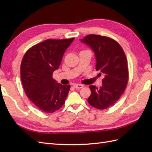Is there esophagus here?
I'll list each match as a JSON object with an SVG mask.
<instances>
[{
    "mask_svg": "<svg viewBox=\"0 0 152 152\" xmlns=\"http://www.w3.org/2000/svg\"><path fill=\"white\" fill-rule=\"evenodd\" d=\"M73 86H74V88H76V89H81L83 87V85L78 84V83H77V84H74Z\"/></svg>",
    "mask_w": 152,
    "mask_h": 152,
    "instance_id": "34e87169",
    "label": "esophagus"
}]
</instances>
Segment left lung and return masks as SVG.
I'll list each match as a JSON object with an SVG mask.
<instances>
[{"mask_svg": "<svg viewBox=\"0 0 152 152\" xmlns=\"http://www.w3.org/2000/svg\"><path fill=\"white\" fill-rule=\"evenodd\" d=\"M82 42L94 51L96 70L103 74L102 86H90L91 94L88 99L90 105L97 109H106L118 101L127 86L129 74L127 58L117 42L101 35L89 34Z\"/></svg>", "mask_w": 152, "mask_h": 152, "instance_id": "left-lung-1", "label": "left lung"}]
</instances>
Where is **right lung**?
<instances>
[{"mask_svg": "<svg viewBox=\"0 0 152 152\" xmlns=\"http://www.w3.org/2000/svg\"><path fill=\"white\" fill-rule=\"evenodd\" d=\"M74 38L48 39L34 45L24 55L21 64V78L28 98L46 113H53L64 104L70 86H63L53 79L65 51Z\"/></svg>", "mask_w": 152, "mask_h": 152, "instance_id": "obj_1", "label": "right lung"}]
</instances>
